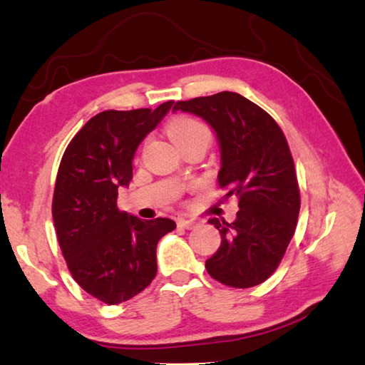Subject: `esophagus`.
I'll return each mask as SVG.
<instances>
[{"label": "esophagus", "mask_w": 365, "mask_h": 365, "mask_svg": "<svg viewBox=\"0 0 365 365\" xmlns=\"http://www.w3.org/2000/svg\"><path fill=\"white\" fill-rule=\"evenodd\" d=\"M197 225H199V222H197L195 220H189V218H179L178 220V226L184 227V229H192Z\"/></svg>", "instance_id": "1"}]
</instances>
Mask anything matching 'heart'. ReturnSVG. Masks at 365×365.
<instances>
[{"label":"heart","mask_w":365,"mask_h":365,"mask_svg":"<svg viewBox=\"0 0 365 365\" xmlns=\"http://www.w3.org/2000/svg\"><path fill=\"white\" fill-rule=\"evenodd\" d=\"M168 134L179 147L202 139L210 140V130L207 125H203L200 120L187 117V115L173 118L168 125Z\"/></svg>","instance_id":"heart-1"}]
</instances>
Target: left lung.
<instances>
[{"mask_svg":"<svg viewBox=\"0 0 365 365\" xmlns=\"http://www.w3.org/2000/svg\"><path fill=\"white\" fill-rule=\"evenodd\" d=\"M202 117L221 149L220 187L239 199L234 222L212 218L221 245L205 267L218 282L248 289L277 269L295 234L299 187L289 143L269 113L244 96L222 91L178 101L173 112Z\"/></svg>","mask_w":365,"mask_h":365,"instance_id":"obj_1","label":"left lung"}]
</instances>
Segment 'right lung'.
<instances>
[{
  "label": "right lung",
  "mask_w": 365,
  "mask_h": 365,
  "mask_svg": "<svg viewBox=\"0 0 365 365\" xmlns=\"http://www.w3.org/2000/svg\"><path fill=\"white\" fill-rule=\"evenodd\" d=\"M173 104L101 112L62 155L53 195L57 240L75 282L106 304L123 303L152 282L158 240L176 227L173 220L144 221L117 207L138 145Z\"/></svg>",
  "instance_id": "add662e5"
}]
</instances>
